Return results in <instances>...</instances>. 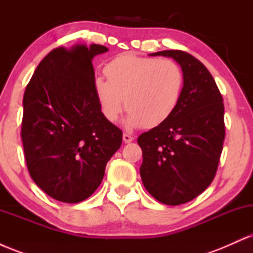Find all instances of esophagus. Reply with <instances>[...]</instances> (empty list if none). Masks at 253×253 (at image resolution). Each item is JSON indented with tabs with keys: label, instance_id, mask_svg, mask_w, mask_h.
<instances>
[{
	"label": "esophagus",
	"instance_id": "obj_1",
	"mask_svg": "<svg viewBox=\"0 0 253 253\" xmlns=\"http://www.w3.org/2000/svg\"><path fill=\"white\" fill-rule=\"evenodd\" d=\"M133 136L130 135V134H127V133H124V135H123V140H124V143H126V144H128V143H130V141H133Z\"/></svg>",
	"mask_w": 253,
	"mask_h": 253
}]
</instances>
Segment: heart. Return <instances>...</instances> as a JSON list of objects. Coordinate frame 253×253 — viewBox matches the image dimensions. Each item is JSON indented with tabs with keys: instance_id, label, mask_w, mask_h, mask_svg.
Returning a JSON list of instances; mask_svg holds the SVG:
<instances>
[{
	"instance_id": "obj_1",
	"label": "heart",
	"mask_w": 253,
	"mask_h": 253,
	"mask_svg": "<svg viewBox=\"0 0 253 253\" xmlns=\"http://www.w3.org/2000/svg\"><path fill=\"white\" fill-rule=\"evenodd\" d=\"M107 80L97 77L94 91L101 113L115 121L123 109L129 127L153 128L173 114L182 96L184 77L177 63L124 53L104 66Z\"/></svg>"
}]
</instances>
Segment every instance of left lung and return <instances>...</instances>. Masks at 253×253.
Returning <instances> with one entry per match:
<instances>
[{"label": "left lung", "mask_w": 253, "mask_h": 253, "mask_svg": "<svg viewBox=\"0 0 253 253\" xmlns=\"http://www.w3.org/2000/svg\"><path fill=\"white\" fill-rule=\"evenodd\" d=\"M150 56L173 58L184 83L173 114L139 135L140 176L156 200L178 206L199 196L215 177L225 139L223 100L211 72L191 54L169 50Z\"/></svg>", "instance_id": "1"}]
</instances>
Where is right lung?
<instances>
[{"instance_id": "add662e5", "label": "right lung", "mask_w": 253, "mask_h": 253, "mask_svg": "<svg viewBox=\"0 0 253 253\" xmlns=\"http://www.w3.org/2000/svg\"><path fill=\"white\" fill-rule=\"evenodd\" d=\"M106 46L57 47L38 65L24 95L21 138L28 172L48 196L78 203L102 182L123 132L101 113L92 58Z\"/></svg>"}]
</instances>
